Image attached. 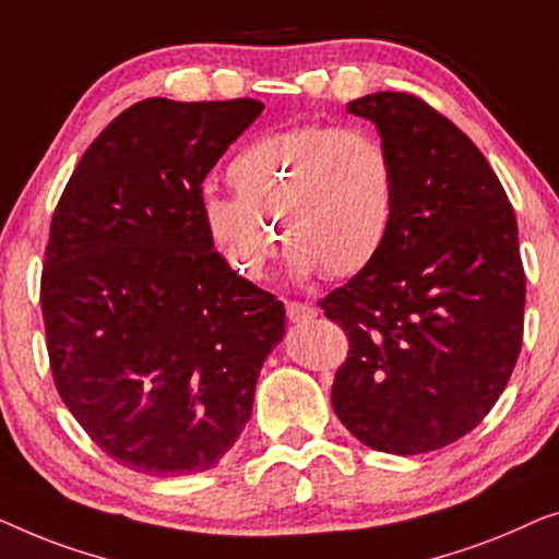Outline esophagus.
I'll use <instances>...</instances> for the list:
<instances>
[{
	"label": "esophagus",
	"mask_w": 559,
	"mask_h": 559,
	"mask_svg": "<svg viewBox=\"0 0 559 559\" xmlns=\"http://www.w3.org/2000/svg\"><path fill=\"white\" fill-rule=\"evenodd\" d=\"M317 306L311 304H301V301H288L286 304V317L290 324H304V321L317 319Z\"/></svg>",
	"instance_id": "34e87169"
}]
</instances>
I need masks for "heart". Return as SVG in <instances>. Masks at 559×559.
Returning a JSON list of instances; mask_svg holds the SVG:
<instances>
[{"instance_id": "1", "label": "heart", "mask_w": 559, "mask_h": 559, "mask_svg": "<svg viewBox=\"0 0 559 559\" xmlns=\"http://www.w3.org/2000/svg\"><path fill=\"white\" fill-rule=\"evenodd\" d=\"M227 182L235 198L207 194L202 219L227 263L255 283L281 250L278 224L290 276L347 278L380 255L395 217V164L365 129L306 123L265 133L235 154Z\"/></svg>"}]
</instances>
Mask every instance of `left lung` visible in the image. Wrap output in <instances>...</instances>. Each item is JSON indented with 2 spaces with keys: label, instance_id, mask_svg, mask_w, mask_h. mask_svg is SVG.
I'll return each mask as SVG.
<instances>
[{
  "label": "left lung",
  "instance_id": "1",
  "mask_svg": "<svg viewBox=\"0 0 559 559\" xmlns=\"http://www.w3.org/2000/svg\"><path fill=\"white\" fill-rule=\"evenodd\" d=\"M395 164V217L380 255L321 301L347 332L332 388L344 428L382 453L438 451L486 418L522 349L516 217L474 141L411 93H369Z\"/></svg>",
  "mask_w": 559,
  "mask_h": 559
}]
</instances>
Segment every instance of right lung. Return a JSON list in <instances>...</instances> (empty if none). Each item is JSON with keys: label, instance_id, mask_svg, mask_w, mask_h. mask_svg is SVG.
<instances>
[{"label": "right lung", "instance_id": "obj_1", "mask_svg": "<svg viewBox=\"0 0 559 559\" xmlns=\"http://www.w3.org/2000/svg\"><path fill=\"white\" fill-rule=\"evenodd\" d=\"M261 100L126 108L55 207L40 304L62 403L148 476L215 468L253 411L286 311L215 253L202 182Z\"/></svg>", "mask_w": 559, "mask_h": 559}]
</instances>
